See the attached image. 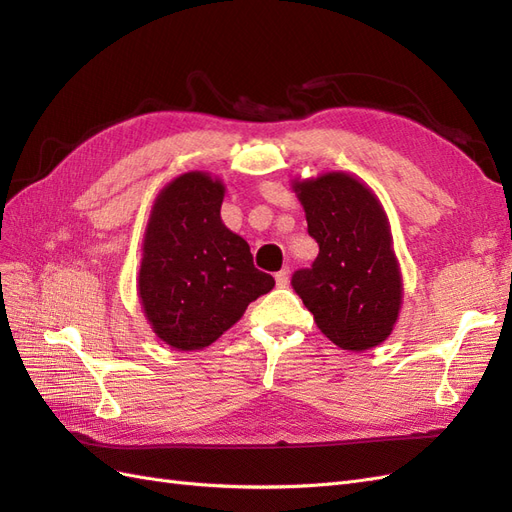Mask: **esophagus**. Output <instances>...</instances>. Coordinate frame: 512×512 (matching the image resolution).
<instances>
[{
    "label": "esophagus",
    "mask_w": 512,
    "mask_h": 512,
    "mask_svg": "<svg viewBox=\"0 0 512 512\" xmlns=\"http://www.w3.org/2000/svg\"><path fill=\"white\" fill-rule=\"evenodd\" d=\"M288 277H290V271L284 267L282 271H277V273H275V284L280 286V288L288 286Z\"/></svg>",
    "instance_id": "34e87169"
}]
</instances>
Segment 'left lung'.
<instances>
[{
	"instance_id": "8db88e82",
	"label": "left lung",
	"mask_w": 512,
	"mask_h": 512,
	"mask_svg": "<svg viewBox=\"0 0 512 512\" xmlns=\"http://www.w3.org/2000/svg\"><path fill=\"white\" fill-rule=\"evenodd\" d=\"M292 190L320 247L312 267L294 271V292L335 346L376 348L395 327L404 290L380 200L348 173L294 181Z\"/></svg>"
}]
</instances>
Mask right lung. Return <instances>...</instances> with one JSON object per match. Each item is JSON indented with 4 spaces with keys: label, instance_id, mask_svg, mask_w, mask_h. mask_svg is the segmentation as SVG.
Masks as SVG:
<instances>
[{
    "label": "right lung",
    "instance_id": "1",
    "mask_svg": "<svg viewBox=\"0 0 512 512\" xmlns=\"http://www.w3.org/2000/svg\"><path fill=\"white\" fill-rule=\"evenodd\" d=\"M224 183L192 170L153 203L138 271L143 312L164 344L200 350L235 324L275 280L220 218Z\"/></svg>",
    "mask_w": 512,
    "mask_h": 512
}]
</instances>
